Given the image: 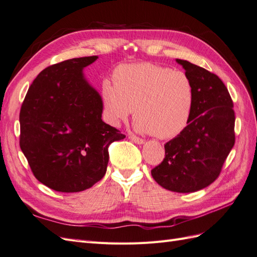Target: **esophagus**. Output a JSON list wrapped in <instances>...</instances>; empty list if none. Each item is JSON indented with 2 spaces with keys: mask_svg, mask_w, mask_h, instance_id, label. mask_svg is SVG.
Segmentation results:
<instances>
[{
  "mask_svg": "<svg viewBox=\"0 0 257 257\" xmlns=\"http://www.w3.org/2000/svg\"><path fill=\"white\" fill-rule=\"evenodd\" d=\"M129 139H130L131 141H134V142L137 143V144H142V143H144V140L142 139V138H139V137H137V136H135V135H129Z\"/></svg>",
  "mask_w": 257,
  "mask_h": 257,
  "instance_id": "34e87169",
  "label": "esophagus"
}]
</instances>
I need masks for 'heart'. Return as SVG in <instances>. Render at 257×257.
<instances>
[{
  "mask_svg": "<svg viewBox=\"0 0 257 257\" xmlns=\"http://www.w3.org/2000/svg\"><path fill=\"white\" fill-rule=\"evenodd\" d=\"M102 100L107 119L118 124L135 109V126L143 133L169 139L188 126L194 89L186 72L152 63L123 65L104 84Z\"/></svg>",
  "mask_w": 257,
  "mask_h": 257,
  "instance_id": "obj_1",
  "label": "heart"
}]
</instances>
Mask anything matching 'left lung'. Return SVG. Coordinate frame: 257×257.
Returning a JSON list of instances; mask_svg holds the SVG:
<instances>
[{
    "label": "left lung",
    "mask_w": 257,
    "mask_h": 257,
    "mask_svg": "<svg viewBox=\"0 0 257 257\" xmlns=\"http://www.w3.org/2000/svg\"><path fill=\"white\" fill-rule=\"evenodd\" d=\"M191 79L194 105L187 128L165 146L163 162L151 170L169 191L190 193L213 183L234 146V110L220 78L188 61L177 60Z\"/></svg>",
    "instance_id": "8db88e82"
}]
</instances>
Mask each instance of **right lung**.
<instances>
[{"mask_svg":"<svg viewBox=\"0 0 257 257\" xmlns=\"http://www.w3.org/2000/svg\"><path fill=\"white\" fill-rule=\"evenodd\" d=\"M96 58L49 66L22 104L19 146L36 178L58 192H80L101 180L109 144L126 137L102 120V98L83 77Z\"/></svg>","mask_w":257,"mask_h":257,"instance_id":"add662e5","label":"right lung"}]
</instances>
